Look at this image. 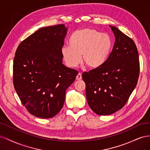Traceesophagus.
<instances>
[{
	"instance_id": "esophagus-1",
	"label": "esophagus",
	"mask_w": 150,
	"mask_h": 150,
	"mask_svg": "<svg viewBox=\"0 0 150 150\" xmlns=\"http://www.w3.org/2000/svg\"><path fill=\"white\" fill-rule=\"evenodd\" d=\"M82 79V74L81 73H79L76 76V80H81Z\"/></svg>"
}]
</instances>
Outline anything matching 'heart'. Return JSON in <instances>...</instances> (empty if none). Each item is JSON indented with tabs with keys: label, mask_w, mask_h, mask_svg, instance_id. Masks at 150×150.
Returning <instances> with one entry per match:
<instances>
[{
	"label": "heart",
	"mask_w": 150,
	"mask_h": 150,
	"mask_svg": "<svg viewBox=\"0 0 150 150\" xmlns=\"http://www.w3.org/2000/svg\"><path fill=\"white\" fill-rule=\"evenodd\" d=\"M113 46L107 34L90 28L77 30L71 35L69 45L61 47V52L66 66L75 67L83 61L91 69L101 67L110 57Z\"/></svg>",
	"instance_id": "heart-1"
}]
</instances>
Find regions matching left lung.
Wrapping results in <instances>:
<instances>
[{
    "label": "left lung",
    "instance_id": "8db88e82",
    "mask_svg": "<svg viewBox=\"0 0 150 150\" xmlns=\"http://www.w3.org/2000/svg\"><path fill=\"white\" fill-rule=\"evenodd\" d=\"M110 27L115 37L110 57L101 67L82 75L88 103L99 115L113 114L125 105L139 74V56L134 41L116 27Z\"/></svg>",
    "mask_w": 150,
    "mask_h": 150
}]
</instances>
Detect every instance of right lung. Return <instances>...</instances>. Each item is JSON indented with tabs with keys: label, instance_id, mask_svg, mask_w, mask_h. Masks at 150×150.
Instances as JSON below:
<instances>
[{
	"label": "right lung",
	"instance_id": "obj_1",
	"mask_svg": "<svg viewBox=\"0 0 150 150\" xmlns=\"http://www.w3.org/2000/svg\"><path fill=\"white\" fill-rule=\"evenodd\" d=\"M67 29L64 24L38 30L18 46L13 64V83L29 113L51 118L61 111L66 91L78 72L62 64L61 47Z\"/></svg>",
	"mask_w": 150,
	"mask_h": 150
}]
</instances>
